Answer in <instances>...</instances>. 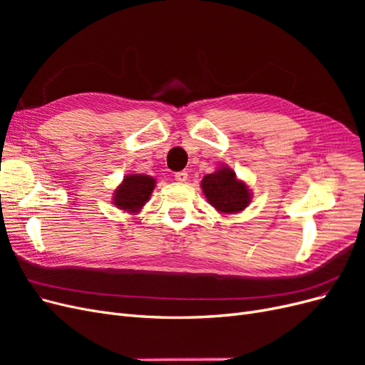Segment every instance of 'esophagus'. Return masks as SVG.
I'll list each match as a JSON object with an SVG mask.
<instances>
[{"mask_svg": "<svg viewBox=\"0 0 365 365\" xmlns=\"http://www.w3.org/2000/svg\"><path fill=\"white\" fill-rule=\"evenodd\" d=\"M187 176H189V175H187V172H176L175 180L178 182H184V181H187Z\"/></svg>", "mask_w": 365, "mask_h": 365, "instance_id": "34e87169", "label": "esophagus"}]
</instances>
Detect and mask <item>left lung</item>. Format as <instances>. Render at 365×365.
Here are the masks:
<instances>
[{
	"mask_svg": "<svg viewBox=\"0 0 365 365\" xmlns=\"http://www.w3.org/2000/svg\"><path fill=\"white\" fill-rule=\"evenodd\" d=\"M201 187L208 202L222 213H237L251 201L248 187L236 180V173L231 169L224 168L205 175Z\"/></svg>",
	"mask_w": 365,
	"mask_h": 365,
	"instance_id": "left-lung-1",
	"label": "left lung"
}]
</instances>
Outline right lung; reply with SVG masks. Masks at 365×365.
<instances>
[{
	"label": "right lung",
	"mask_w": 365,
	"mask_h": 365,
	"mask_svg": "<svg viewBox=\"0 0 365 365\" xmlns=\"http://www.w3.org/2000/svg\"><path fill=\"white\" fill-rule=\"evenodd\" d=\"M155 187V180L148 175H128L114 195V204L130 213L140 212Z\"/></svg>",
	"instance_id": "1"
}]
</instances>
